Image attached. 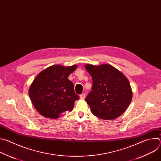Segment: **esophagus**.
<instances>
[{"label":"esophagus","instance_id":"esophagus-1","mask_svg":"<svg viewBox=\"0 0 161 161\" xmlns=\"http://www.w3.org/2000/svg\"><path fill=\"white\" fill-rule=\"evenodd\" d=\"M80 98H81V99H85V94H81L80 96Z\"/></svg>","mask_w":161,"mask_h":161}]
</instances>
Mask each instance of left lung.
Wrapping results in <instances>:
<instances>
[{"mask_svg":"<svg viewBox=\"0 0 161 161\" xmlns=\"http://www.w3.org/2000/svg\"><path fill=\"white\" fill-rule=\"evenodd\" d=\"M85 67L93 81L92 91L85 99L92 113L103 120H112L122 115L132 97L125 76L109 64H86Z\"/></svg>","mask_w":161,"mask_h":161,"instance_id":"8db88e82","label":"left lung"}]
</instances>
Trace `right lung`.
Wrapping results in <instances>:
<instances>
[{"mask_svg":"<svg viewBox=\"0 0 161 161\" xmlns=\"http://www.w3.org/2000/svg\"><path fill=\"white\" fill-rule=\"evenodd\" d=\"M77 67L53 65L35 78L29 94L32 104L42 116L54 119L64 111L73 110L75 101L80 97L75 94L73 83L67 78Z\"/></svg>","mask_w":161,"mask_h":161,"instance_id":"add662e5","label":"right lung"}]
</instances>
